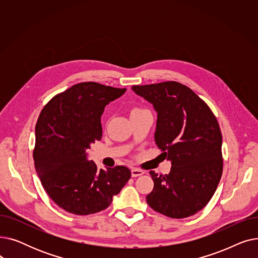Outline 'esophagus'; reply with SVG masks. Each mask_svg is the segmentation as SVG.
Instances as JSON below:
<instances>
[{
    "mask_svg": "<svg viewBox=\"0 0 258 258\" xmlns=\"http://www.w3.org/2000/svg\"><path fill=\"white\" fill-rule=\"evenodd\" d=\"M144 174V171L139 169V168H132V177L136 178V177H139V175H142Z\"/></svg>",
    "mask_w": 258,
    "mask_h": 258,
    "instance_id": "esophagus-1",
    "label": "esophagus"
}]
</instances>
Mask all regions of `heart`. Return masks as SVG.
Masks as SVG:
<instances>
[{
	"label": "heart",
	"instance_id": "obj_1",
	"mask_svg": "<svg viewBox=\"0 0 258 258\" xmlns=\"http://www.w3.org/2000/svg\"><path fill=\"white\" fill-rule=\"evenodd\" d=\"M140 110V108H134V110L132 111V112H135V111H139Z\"/></svg>",
	"mask_w": 258,
	"mask_h": 258
}]
</instances>
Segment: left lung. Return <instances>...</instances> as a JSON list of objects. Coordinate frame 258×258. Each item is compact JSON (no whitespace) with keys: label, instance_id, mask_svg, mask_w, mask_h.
I'll return each mask as SVG.
<instances>
[{"label":"left lung","instance_id":"obj_1","mask_svg":"<svg viewBox=\"0 0 258 258\" xmlns=\"http://www.w3.org/2000/svg\"><path fill=\"white\" fill-rule=\"evenodd\" d=\"M157 112L155 141L170 172L151 171L153 191L146 202L155 211L184 219L204 208L214 195L223 172L222 134L209 106L177 81L133 86Z\"/></svg>","mask_w":258,"mask_h":258}]
</instances>
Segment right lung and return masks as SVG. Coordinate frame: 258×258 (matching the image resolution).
Masks as SVG:
<instances>
[{
  "instance_id": "right-lung-1",
  "label": "right lung",
  "mask_w": 258,
  "mask_h": 258,
  "mask_svg": "<svg viewBox=\"0 0 258 258\" xmlns=\"http://www.w3.org/2000/svg\"><path fill=\"white\" fill-rule=\"evenodd\" d=\"M126 89L81 83L53 97L35 125V170L48 196L77 215L111 205L131 178L125 166L97 169L88 159L91 144L101 140V115L106 104Z\"/></svg>"
}]
</instances>
